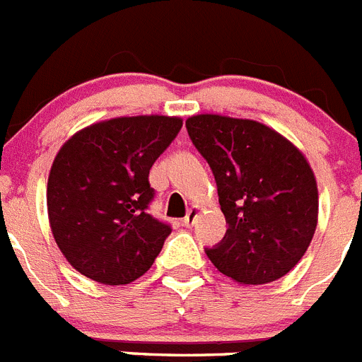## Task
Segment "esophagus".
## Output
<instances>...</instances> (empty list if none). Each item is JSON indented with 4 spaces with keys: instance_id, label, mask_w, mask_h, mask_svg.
<instances>
[{
    "instance_id": "obj_1",
    "label": "esophagus",
    "mask_w": 362,
    "mask_h": 362,
    "mask_svg": "<svg viewBox=\"0 0 362 362\" xmlns=\"http://www.w3.org/2000/svg\"><path fill=\"white\" fill-rule=\"evenodd\" d=\"M198 213H200V209H198L197 205H194V207H191V209L187 211V214H185V218H184V226L185 227H193L194 221H197V218H198Z\"/></svg>"
}]
</instances>
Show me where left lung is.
<instances>
[{
	"label": "left lung",
	"instance_id": "left-lung-1",
	"mask_svg": "<svg viewBox=\"0 0 362 362\" xmlns=\"http://www.w3.org/2000/svg\"><path fill=\"white\" fill-rule=\"evenodd\" d=\"M189 139L207 160L227 233L205 252L221 274L263 285L291 272L317 226V185L307 158L256 120L194 115Z\"/></svg>",
	"mask_w": 362,
	"mask_h": 362
}]
</instances>
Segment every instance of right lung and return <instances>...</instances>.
<instances>
[{"label":"right lung","instance_id":"add662e5","mask_svg":"<svg viewBox=\"0 0 362 362\" xmlns=\"http://www.w3.org/2000/svg\"><path fill=\"white\" fill-rule=\"evenodd\" d=\"M180 128L178 117H119L88 126L59 149L48 177V220L77 272L126 285L149 270L171 234L149 214V169Z\"/></svg>","mask_w":362,"mask_h":362}]
</instances>
